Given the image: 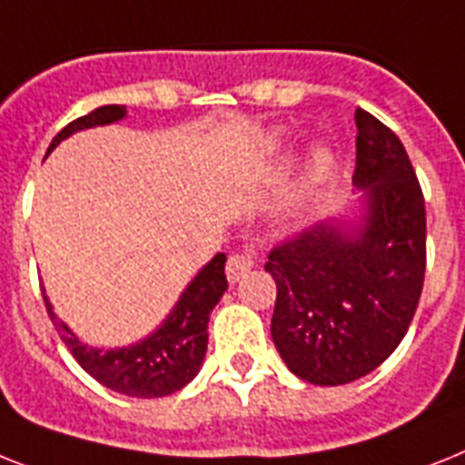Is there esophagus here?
Segmentation results:
<instances>
[{
	"mask_svg": "<svg viewBox=\"0 0 465 465\" xmlns=\"http://www.w3.org/2000/svg\"><path fill=\"white\" fill-rule=\"evenodd\" d=\"M252 268H254V256L249 254V252H237V254L230 256L228 263H225V275H228L230 285L240 282Z\"/></svg>",
	"mask_w": 465,
	"mask_h": 465,
	"instance_id": "34e87169",
	"label": "esophagus"
}]
</instances>
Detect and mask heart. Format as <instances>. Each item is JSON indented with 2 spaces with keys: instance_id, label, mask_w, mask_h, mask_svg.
Masks as SVG:
<instances>
[{
  "instance_id": "heart-1",
  "label": "heart",
  "mask_w": 465,
  "mask_h": 465,
  "mask_svg": "<svg viewBox=\"0 0 465 465\" xmlns=\"http://www.w3.org/2000/svg\"><path fill=\"white\" fill-rule=\"evenodd\" d=\"M311 163H313V171L316 173H325L330 166H332V152H330L328 147H318L316 152H313Z\"/></svg>"
}]
</instances>
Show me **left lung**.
Masks as SVG:
<instances>
[{
	"label": "left lung",
	"instance_id": "left-lung-1",
	"mask_svg": "<svg viewBox=\"0 0 465 465\" xmlns=\"http://www.w3.org/2000/svg\"><path fill=\"white\" fill-rule=\"evenodd\" d=\"M354 185L361 223L328 221L266 261L271 335L282 361L313 385H344L385 361L416 313L425 278V199L404 144L356 109Z\"/></svg>",
	"mask_w": 465,
	"mask_h": 465
}]
</instances>
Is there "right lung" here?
<instances>
[{
    "mask_svg": "<svg viewBox=\"0 0 465 465\" xmlns=\"http://www.w3.org/2000/svg\"><path fill=\"white\" fill-rule=\"evenodd\" d=\"M121 118H125V106L121 104L99 106L87 116L75 118L54 137L47 156L61 140L71 137L73 133L94 128V125H109ZM225 290H228L225 254H216L194 275L166 321L152 335L130 347L118 349H97L83 344L78 335L54 313L45 290H42V299L64 344L71 349L75 361L85 368L92 378L125 397L154 399L178 392L199 373L206 354V342H209V330H206L209 316Z\"/></svg>",
    "mask_w": 465,
    "mask_h": 465,
    "instance_id": "add662e5",
    "label": "right lung"
}]
</instances>
